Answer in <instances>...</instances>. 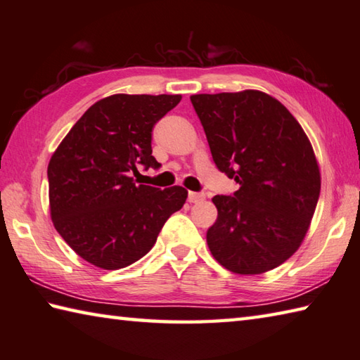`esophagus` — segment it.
Listing matches in <instances>:
<instances>
[{"label": "esophagus", "instance_id": "1", "mask_svg": "<svg viewBox=\"0 0 360 360\" xmlns=\"http://www.w3.org/2000/svg\"><path fill=\"white\" fill-rule=\"evenodd\" d=\"M202 200H205V195L198 193V192H188V195H187L188 202H198V201H202Z\"/></svg>", "mask_w": 360, "mask_h": 360}]
</instances>
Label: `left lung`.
Segmentation results:
<instances>
[{"mask_svg":"<svg viewBox=\"0 0 360 360\" xmlns=\"http://www.w3.org/2000/svg\"><path fill=\"white\" fill-rule=\"evenodd\" d=\"M215 165L240 186L215 195L206 234L212 257L234 274L257 276L302 244L321 191L309 136L283 103L257 89L193 94Z\"/></svg>","mask_w":360,"mask_h":360,"instance_id":"1","label":"left lung"}]
</instances>
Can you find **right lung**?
Here are the masks:
<instances>
[{"mask_svg": "<svg viewBox=\"0 0 360 360\" xmlns=\"http://www.w3.org/2000/svg\"><path fill=\"white\" fill-rule=\"evenodd\" d=\"M181 94H113L78 120L49 162L50 215L78 257L115 271L151 250L187 191L136 184V165L159 168L153 158L154 124Z\"/></svg>", "mask_w": 360, "mask_h": 360, "instance_id": "add662e5", "label": "right lung"}]
</instances>
